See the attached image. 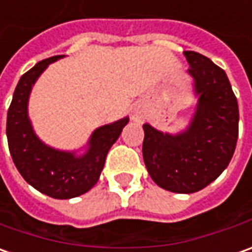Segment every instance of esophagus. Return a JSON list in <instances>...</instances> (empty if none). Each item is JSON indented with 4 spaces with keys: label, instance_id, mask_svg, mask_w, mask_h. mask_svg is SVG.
<instances>
[{
    "label": "esophagus",
    "instance_id": "esophagus-1",
    "mask_svg": "<svg viewBox=\"0 0 252 252\" xmlns=\"http://www.w3.org/2000/svg\"><path fill=\"white\" fill-rule=\"evenodd\" d=\"M144 118H146V112H144V109H141V108H136V109L133 111L131 119H133L134 122H143V121H144Z\"/></svg>",
    "mask_w": 252,
    "mask_h": 252
}]
</instances>
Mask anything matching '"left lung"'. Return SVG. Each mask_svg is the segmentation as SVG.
I'll use <instances>...</instances> for the list:
<instances>
[{"label":"left lung","mask_w":252,"mask_h":252,"mask_svg":"<svg viewBox=\"0 0 252 252\" xmlns=\"http://www.w3.org/2000/svg\"><path fill=\"white\" fill-rule=\"evenodd\" d=\"M198 104L189 127L176 134L146 123L143 158L157 185L190 194L212 183L232 159L239 137V105L222 67L198 52L185 51Z\"/></svg>","instance_id":"obj_1"}]
</instances>
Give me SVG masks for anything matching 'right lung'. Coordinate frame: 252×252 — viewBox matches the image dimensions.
<instances>
[{
  "mask_svg": "<svg viewBox=\"0 0 252 252\" xmlns=\"http://www.w3.org/2000/svg\"><path fill=\"white\" fill-rule=\"evenodd\" d=\"M62 57L44 59L20 77L8 109L6 137L13 163L29 185L52 198L67 200L87 193L98 182L106 154L119 138L129 118L94 130L87 144L89 150L80 157L44 144L35 136L29 119V97L38 76Z\"/></svg>",
  "mask_w": 252,
  "mask_h": 252,
  "instance_id": "add662e5",
  "label": "right lung"
}]
</instances>
